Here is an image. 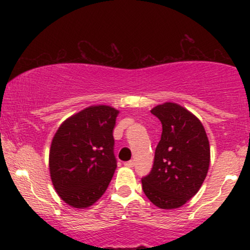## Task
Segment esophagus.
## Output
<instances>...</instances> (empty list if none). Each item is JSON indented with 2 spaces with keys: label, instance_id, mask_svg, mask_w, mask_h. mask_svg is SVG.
I'll return each mask as SVG.
<instances>
[{
  "label": "esophagus",
  "instance_id": "obj_1",
  "mask_svg": "<svg viewBox=\"0 0 250 250\" xmlns=\"http://www.w3.org/2000/svg\"><path fill=\"white\" fill-rule=\"evenodd\" d=\"M134 165H135L134 161H127V162H125V167H128V168H133Z\"/></svg>",
  "mask_w": 250,
  "mask_h": 250
}]
</instances>
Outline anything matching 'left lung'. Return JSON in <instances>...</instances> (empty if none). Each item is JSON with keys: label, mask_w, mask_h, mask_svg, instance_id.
<instances>
[{"label": "left lung", "mask_w": 250, "mask_h": 250, "mask_svg": "<svg viewBox=\"0 0 250 250\" xmlns=\"http://www.w3.org/2000/svg\"><path fill=\"white\" fill-rule=\"evenodd\" d=\"M162 123L153 169L142 179L146 196L161 209L180 208L200 190L207 176L210 147L194 114L173 102L151 109Z\"/></svg>", "instance_id": "1"}]
</instances>
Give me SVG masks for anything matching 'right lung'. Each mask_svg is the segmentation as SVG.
<instances>
[{"instance_id": "add662e5", "label": "right lung", "mask_w": 250, "mask_h": 250, "mask_svg": "<svg viewBox=\"0 0 250 250\" xmlns=\"http://www.w3.org/2000/svg\"><path fill=\"white\" fill-rule=\"evenodd\" d=\"M119 113L109 105H90L68 117L54 135L51 182L70 207H90L107 190L117 167L113 129Z\"/></svg>"}]
</instances>
